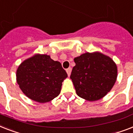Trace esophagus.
Masks as SVG:
<instances>
[{
	"label": "esophagus",
	"mask_w": 133,
	"mask_h": 133,
	"mask_svg": "<svg viewBox=\"0 0 133 133\" xmlns=\"http://www.w3.org/2000/svg\"><path fill=\"white\" fill-rule=\"evenodd\" d=\"M71 71H72L71 68H69V69H66V73H67V74L69 76H70V75H71Z\"/></svg>",
	"instance_id": "esophagus-1"
}]
</instances>
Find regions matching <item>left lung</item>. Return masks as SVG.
<instances>
[{
    "label": "left lung",
    "mask_w": 133,
    "mask_h": 133,
    "mask_svg": "<svg viewBox=\"0 0 133 133\" xmlns=\"http://www.w3.org/2000/svg\"><path fill=\"white\" fill-rule=\"evenodd\" d=\"M74 62L70 77L78 96L96 101L111 90L117 75V66L111 58L99 52L86 53Z\"/></svg>",
    "instance_id": "8db88e82"
}]
</instances>
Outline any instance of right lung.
Masks as SVG:
<instances>
[{"label":"right lung","instance_id":"add662e5","mask_svg":"<svg viewBox=\"0 0 133 133\" xmlns=\"http://www.w3.org/2000/svg\"><path fill=\"white\" fill-rule=\"evenodd\" d=\"M66 77L60 62L39 54L24 60L16 72L17 83L22 91L29 98L40 103L58 97Z\"/></svg>","mask_w":133,"mask_h":133}]
</instances>
